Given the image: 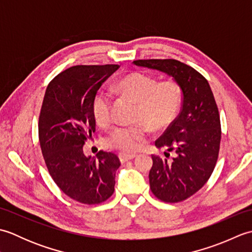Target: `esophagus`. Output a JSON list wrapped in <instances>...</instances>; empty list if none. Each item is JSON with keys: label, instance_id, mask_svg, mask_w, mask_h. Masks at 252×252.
Masks as SVG:
<instances>
[{"label": "esophagus", "instance_id": "obj_1", "mask_svg": "<svg viewBox=\"0 0 252 252\" xmlns=\"http://www.w3.org/2000/svg\"><path fill=\"white\" fill-rule=\"evenodd\" d=\"M118 156H119V159L121 162H126L127 160H132L133 158L136 157L135 154H126V153H119L118 154Z\"/></svg>", "mask_w": 252, "mask_h": 252}]
</instances>
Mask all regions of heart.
<instances>
[{
	"instance_id": "obj_1",
	"label": "heart",
	"mask_w": 252,
	"mask_h": 252,
	"mask_svg": "<svg viewBox=\"0 0 252 252\" xmlns=\"http://www.w3.org/2000/svg\"><path fill=\"white\" fill-rule=\"evenodd\" d=\"M116 90L138 103L136 126H118L106 136L107 146L131 153L145 140L149 127L160 130L173 120L181 104V90L174 80H158L142 72H133L120 79ZM95 120L100 126H108L114 119L111 95L105 91L95 94L92 101Z\"/></svg>"
}]
</instances>
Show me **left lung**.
Listing matches in <instances>:
<instances>
[{"mask_svg":"<svg viewBox=\"0 0 252 252\" xmlns=\"http://www.w3.org/2000/svg\"><path fill=\"white\" fill-rule=\"evenodd\" d=\"M133 63L169 74L182 91L181 112L155 142L176 155L171 159L167 152L165 157L153 155L149 185L161 201H183L207 183L218 161L221 122L215 96L207 79L184 63L138 60Z\"/></svg>","mask_w":252,"mask_h":252,"instance_id":"left-lung-1","label":"left lung"}]
</instances>
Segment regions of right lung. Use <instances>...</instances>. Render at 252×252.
<instances>
[{
  "instance_id": "1",
  "label": "right lung",
  "mask_w": 252,
  "mask_h": 252,
  "mask_svg": "<svg viewBox=\"0 0 252 252\" xmlns=\"http://www.w3.org/2000/svg\"><path fill=\"white\" fill-rule=\"evenodd\" d=\"M119 65H78L49 83L39 116V141L53 181L71 199L98 205L114 194L120 160L100 151L87 157L83 145L95 132L92 101Z\"/></svg>"
}]
</instances>
